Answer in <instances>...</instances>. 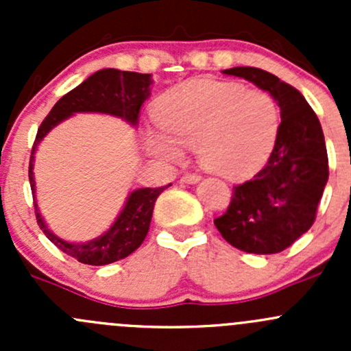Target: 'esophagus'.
<instances>
[{"label": "esophagus", "mask_w": 351, "mask_h": 351, "mask_svg": "<svg viewBox=\"0 0 351 351\" xmlns=\"http://www.w3.org/2000/svg\"><path fill=\"white\" fill-rule=\"evenodd\" d=\"M198 180H200V175H197V173H185L182 176L183 183H197Z\"/></svg>", "instance_id": "esophagus-1"}]
</instances>
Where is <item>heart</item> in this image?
<instances>
[{
  "label": "heart",
  "mask_w": 351,
  "mask_h": 351,
  "mask_svg": "<svg viewBox=\"0 0 351 351\" xmlns=\"http://www.w3.org/2000/svg\"><path fill=\"white\" fill-rule=\"evenodd\" d=\"M154 115L165 132L147 136L156 156L176 161L180 144H195L202 166L231 180L253 175L267 161L280 127L270 93L217 80L190 81L169 91Z\"/></svg>",
  "instance_id": "obj_1"
}]
</instances>
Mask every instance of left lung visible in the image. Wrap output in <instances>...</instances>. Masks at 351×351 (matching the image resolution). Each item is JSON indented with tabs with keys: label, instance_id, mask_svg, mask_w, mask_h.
I'll use <instances>...</instances> for the list:
<instances>
[{
	"label": "left lung",
	"instance_id": "1",
	"mask_svg": "<svg viewBox=\"0 0 351 351\" xmlns=\"http://www.w3.org/2000/svg\"><path fill=\"white\" fill-rule=\"evenodd\" d=\"M268 91L282 122L268 162L247 182L232 186L228 210L214 219L229 244L246 253L274 254L292 246L316 221L329 168L324 134L314 110L293 86L258 67H231Z\"/></svg>",
	"mask_w": 351,
	"mask_h": 351
}]
</instances>
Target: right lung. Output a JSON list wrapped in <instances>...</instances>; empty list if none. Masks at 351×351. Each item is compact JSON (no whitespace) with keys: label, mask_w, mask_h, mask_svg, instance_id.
<instances>
[{"label":"right lung","mask_w":351,"mask_h":351,"mask_svg":"<svg viewBox=\"0 0 351 351\" xmlns=\"http://www.w3.org/2000/svg\"><path fill=\"white\" fill-rule=\"evenodd\" d=\"M151 74L130 73V71L119 69H101L93 76L66 93L58 104L52 107L49 115L42 120L40 127L35 136L34 147H32L30 165H28V180H30L32 195H34L35 217L38 228L44 231L49 241H52L62 253L76 258L84 265H108L129 256L137 250L149 231L151 217L156 198L169 185L158 186V189H141L130 193L125 207L120 212L119 219L113 222L112 228L100 238L84 244H71L59 239L45 228L37 204H35V182H34V153L42 137L54 125L67 119L76 112H101L110 113L125 119L132 125L139 120L141 105L149 97Z\"/></svg>","instance_id":"1"}]
</instances>
